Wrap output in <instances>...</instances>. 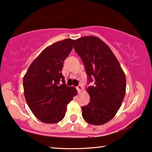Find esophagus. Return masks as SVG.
I'll list each match as a JSON object with an SVG mask.
<instances>
[{
  "instance_id": "1",
  "label": "esophagus",
  "mask_w": 152,
  "mask_h": 152,
  "mask_svg": "<svg viewBox=\"0 0 152 152\" xmlns=\"http://www.w3.org/2000/svg\"><path fill=\"white\" fill-rule=\"evenodd\" d=\"M76 89H77L78 92H80V91L83 90V87H82L81 85H79V86H78L77 88H76Z\"/></svg>"
}]
</instances>
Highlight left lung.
<instances>
[{
	"mask_svg": "<svg viewBox=\"0 0 152 152\" xmlns=\"http://www.w3.org/2000/svg\"><path fill=\"white\" fill-rule=\"evenodd\" d=\"M74 48L83 62L89 82L94 85L87 91L90 102L83 106L82 116L86 122L102 125L114 117L126 93V76L112 50L99 38H78Z\"/></svg>",
	"mask_w": 152,
	"mask_h": 152,
	"instance_id": "left-lung-1",
	"label": "left lung"
}]
</instances>
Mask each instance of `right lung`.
<instances>
[{
  "label": "right lung",
  "mask_w": 152,
  "mask_h": 152,
  "mask_svg": "<svg viewBox=\"0 0 152 152\" xmlns=\"http://www.w3.org/2000/svg\"><path fill=\"white\" fill-rule=\"evenodd\" d=\"M74 41L65 39L46 47L32 62L23 77L28 106L38 120L46 124L61 121L67 104L77 94L74 87L66 86L61 72Z\"/></svg>",
  "instance_id": "add662e5"
}]
</instances>
